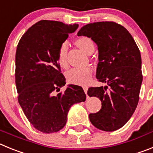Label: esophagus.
I'll return each mask as SVG.
<instances>
[{
  "mask_svg": "<svg viewBox=\"0 0 153 153\" xmlns=\"http://www.w3.org/2000/svg\"><path fill=\"white\" fill-rule=\"evenodd\" d=\"M83 90H84V92H85V93H87V90H88V87H87V86H83Z\"/></svg>",
  "mask_w": 153,
  "mask_h": 153,
  "instance_id": "obj_1",
  "label": "esophagus"
}]
</instances>
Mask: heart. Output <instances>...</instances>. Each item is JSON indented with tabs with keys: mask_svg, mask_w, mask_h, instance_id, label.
Masks as SVG:
<instances>
[{
	"mask_svg": "<svg viewBox=\"0 0 153 153\" xmlns=\"http://www.w3.org/2000/svg\"><path fill=\"white\" fill-rule=\"evenodd\" d=\"M75 44L87 54L93 53L95 49L93 40L88 36H79L75 40ZM67 44L63 43L61 44L57 52V62L60 67L63 69L68 67V62L67 60ZM93 75V70L90 67L84 68H74L67 73L66 77L69 83L76 85H85L90 80Z\"/></svg>",
	"mask_w": 153,
	"mask_h": 153,
	"instance_id": "1",
	"label": "heart"
}]
</instances>
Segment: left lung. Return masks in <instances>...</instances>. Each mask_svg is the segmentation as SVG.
<instances>
[{
    "label": "left lung",
    "instance_id": "left-lung-1",
    "mask_svg": "<svg viewBox=\"0 0 153 153\" xmlns=\"http://www.w3.org/2000/svg\"><path fill=\"white\" fill-rule=\"evenodd\" d=\"M77 35L90 37L97 44L96 76L107 84L87 91L102 102L100 111L89 115L90 122L100 130H117L131 118L140 100L143 81L140 50L129 31L113 21L86 24Z\"/></svg>",
    "mask_w": 153,
    "mask_h": 153
}]
</instances>
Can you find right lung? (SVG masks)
Segmentation results:
<instances>
[{
  "label": "right lung",
  "mask_w": 153,
  "mask_h": 153,
  "mask_svg": "<svg viewBox=\"0 0 153 153\" xmlns=\"http://www.w3.org/2000/svg\"><path fill=\"white\" fill-rule=\"evenodd\" d=\"M79 25L42 20L24 33L17 44L15 83L19 104L35 129L45 133L60 131L66 125L72 105L86 100L83 88L66 84L57 62L58 50Z\"/></svg>",
  "instance_id": "obj_1"
}]
</instances>
